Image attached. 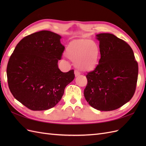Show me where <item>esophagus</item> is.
Returning <instances> with one entry per match:
<instances>
[{
  "label": "esophagus",
  "mask_w": 146,
  "mask_h": 146,
  "mask_svg": "<svg viewBox=\"0 0 146 146\" xmlns=\"http://www.w3.org/2000/svg\"><path fill=\"white\" fill-rule=\"evenodd\" d=\"M74 74H75V76H76V77H77V76H78L80 74V72L78 71L77 70H75V71H74Z\"/></svg>",
  "instance_id": "34e87169"
}]
</instances>
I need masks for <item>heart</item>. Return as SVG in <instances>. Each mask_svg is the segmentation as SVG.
Instances as JSON below:
<instances>
[{"label":"heart","mask_w":146,"mask_h":146,"mask_svg":"<svg viewBox=\"0 0 146 146\" xmlns=\"http://www.w3.org/2000/svg\"><path fill=\"white\" fill-rule=\"evenodd\" d=\"M66 53L69 58L75 61L77 68L90 71L98 64L100 48L96 42L90 39H77L69 44Z\"/></svg>","instance_id":"heart-1"}]
</instances>
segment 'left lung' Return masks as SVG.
<instances>
[{
	"instance_id": "8db88e82",
	"label": "left lung",
	"mask_w": 146,
	"mask_h": 146,
	"mask_svg": "<svg viewBox=\"0 0 146 146\" xmlns=\"http://www.w3.org/2000/svg\"><path fill=\"white\" fill-rule=\"evenodd\" d=\"M100 42V58L94 70L86 76L84 96L92 107L112 111L121 107L133 96L138 65L131 47L110 33L96 35Z\"/></svg>"
}]
</instances>
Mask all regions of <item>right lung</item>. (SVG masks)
<instances>
[{
    "instance_id": "right-lung-1",
    "label": "right lung",
    "mask_w": 146,
    "mask_h": 146,
    "mask_svg": "<svg viewBox=\"0 0 146 146\" xmlns=\"http://www.w3.org/2000/svg\"><path fill=\"white\" fill-rule=\"evenodd\" d=\"M61 36L42 30L22 39L7 68L9 89L14 98L33 111L53 108L60 101L65 87L75 77L74 70L63 72L58 67L64 47Z\"/></svg>"
}]
</instances>
